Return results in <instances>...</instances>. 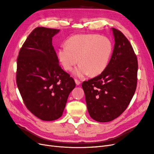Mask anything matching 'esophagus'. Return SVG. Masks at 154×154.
Listing matches in <instances>:
<instances>
[{"mask_svg":"<svg viewBox=\"0 0 154 154\" xmlns=\"http://www.w3.org/2000/svg\"><path fill=\"white\" fill-rule=\"evenodd\" d=\"M74 81H75V83H76V84L77 85H80V83H81L80 81H79V80H76V79H75V80H74Z\"/></svg>","mask_w":154,"mask_h":154,"instance_id":"1","label":"esophagus"}]
</instances>
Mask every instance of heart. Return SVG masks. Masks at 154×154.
I'll list each match as a JSON object with an SVG mask.
<instances>
[{
	"instance_id": "1",
	"label": "heart",
	"mask_w": 154,
	"mask_h": 154,
	"mask_svg": "<svg viewBox=\"0 0 154 154\" xmlns=\"http://www.w3.org/2000/svg\"><path fill=\"white\" fill-rule=\"evenodd\" d=\"M112 52V44L105 36L98 35H76L60 48L58 57L64 69L71 71L78 63L74 73L79 77L87 74L95 76L106 68Z\"/></svg>"
}]
</instances>
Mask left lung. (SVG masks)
Returning a JSON list of instances; mask_svg holds the SVG:
<instances>
[{
    "instance_id": "8db88e82",
    "label": "left lung",
    "mask_w": 154,
    "mask_h": 154,
    "mask_svg": "<svg viewBox=\"0 0 154 154\" xmlns=\"http://www.w3.org/2000/svg\"><path fill=\"white\" fill-rule=\"evenodd\" d=\"M115 44L105 71L82 83L87 110L98 122H109L127 108L137 87L138 63L128 40L119 30L112 28Z\"/></svg>"
}]
</instances>
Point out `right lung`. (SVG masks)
<instances>
[{
  "instance_id": "1",
  "label": "right lung",
  "mask_w": 154,
  "mask_h": 154,
  "mask_svg": "<svg viewBox=\"0 0 154 154\" xmlns=\"http://www.w3.org/2000/svg\"><path fill=\"white\" fill-rule=\"evenodd\" d=\"M60 29L38 27L22 45L17 58V84L27 109L43 121L62 116L74 79L59 66L52 38Z\"/></svg>"
}]
</instances>
